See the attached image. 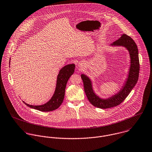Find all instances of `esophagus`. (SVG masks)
<instances>
[{
    "label": "esophagus",
    "instance_id": "34e87169",
    "mask_svg": "<svg viewBox=\"0 0 152 152\" xmlns=\"http://www.w3.org/2000/svg\"><path fill=\"white\" fill-rule=\"evenodd\" d=\"M79 66H82V65H81V64H79Z\"/></svg>",
    "mask_w": 152,
    "mask_h": 152
}]
</instances>
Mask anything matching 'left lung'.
Returning <instances> with one entry per match:
<instances>
[{"label": "left lung", "mask_w": 152, "mask_h": 152, "mask_svg": "<svg viewBox=\"0 0 152 152\" xmlns=\"http://www.w3.org/2000/svg\"><path fill=\"white\" fill-rule=\"evenodd\" d=\"M111 45L124 46L128 50L130 54V67L128 78L122 89H121L118 94L112 97L107 99H102L94 92L91 81L89 78L84 74L81 75L84 83V91L88 101L92 105L99 108H110L121 104L128 96L133 88L137 83L139 78L140 64L138 49L133 40L130 36L126 34H123L118 40L114 42Z\"/></svg>", "instance_id": "obj_1"}]
</instances>
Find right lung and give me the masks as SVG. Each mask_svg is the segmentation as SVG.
I'll list each match as a JSON object with an SVG mask.
<instances>
[{"label":"right lung","instance_id":"add662e5","mask_svg":"<svg viewBox=\"0 0 152 152\" xmlns=\"http://www.w3.org/2000/svg\"><path fill=\"white\" fill-rule=\"evenodd\" d=\"M74 69L75 65L74 64L65 65V66L61 69L57 76V85L55 92L51 99L47 103L43 105L34 106L26 104L24 101L23 102L27 107L35 109L42 112L52 111L58 108L63 102L65 95L66 84L71 75L74 73Z\"/></svg>","mask_w":152,"mask_h":152}]
</instances>
